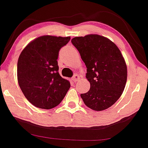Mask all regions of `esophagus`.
Masks as SVG:
<instances>
[{"label":"esophagus","mask_w":148,"mask_h":148,"mask_svg":"<svg viewBox=\"0 0 148 148\" xmlns=\"http://www.w3.org/2000/svg\"><path fill=\"white\" fill-rule=\"evenodd\" d=\"M79 75H77V74H75V75H74V76H73V77L72 78V80L74 82H76V81H78L79 80Z\"/></svg>","instance_id":"34e87169"}]
</instances>
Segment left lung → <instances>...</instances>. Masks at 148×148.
I'll return each mask as SVG.
<instances>
[{
  "label": "left lung",
  "mask_w": 148,
  "mask_h": 148,
  "mask_svg": "<svg viewBox=\"0 0 148 148\" xmlns=\"http://www.w3.org/2000/svg\"><path fill=\"white\" fill-rule=\"evenodd\" d=\"M72 42L87 67L90 90L81 97L88 108L105 110L116 102L127 81V65L120 49L108 38L98 34L74 37Z\"/></svg>",
  "instance_id": "obj_1"
}]
</instances>
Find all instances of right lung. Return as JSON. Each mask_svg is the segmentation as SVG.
I'll use <instances>...</instances> for the list:
<instances>
[{"label":"right lung","mask_w":148,"mask_h":148,"mask_svg":"<svg viewBox=\"0 0 148 148\" xmlns=\"http://www.w3.org/2000/svg\"><path fill=\"white\" fill-rule=\"evenodd\" d=\"M70 37L42 36L24 48L17 63V78L23 94L35 107L49 110L61 102L70 83L58 73L60 49Z\"/></svg>","instance_id":"add662e5"}]
</instances>
